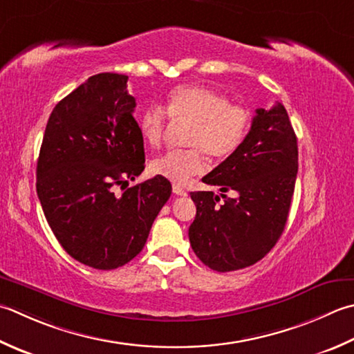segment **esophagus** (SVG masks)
<instances>
[{
	"instance_id": "1",
	"label": "esophagus",
	"mask_w": 354,
	"mask_h": 354,
	"mask_svg": "<svg viewBox=\"0 0 354 354\" xmlns=\"http://www.w3.org/2000/svg\"><path fill=\"white\" fill-rule=\"evenodd\" d=\"M173 193H175V195H178V196H184L187 192L183 189L181 185H173Z\"/></svg>"
}]
</instances>
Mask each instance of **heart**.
<instances>
[{"label":"heart","instance_id":"b5f03b06","mask_svg":"<svg viewBox=\"0 0 354 354\" xmlns=\"http://www.w3.org/2000/svg\"><path fill=\"white\" fill-rule=\"evenodd\" d=\"M192 124L187 144L192 149L169 150L150 162V170L175 184H185L207 169L205 155L224 161L236 153L252 127L250 109L233 104L228 96L205 86L173 88L165 109L151 104L140 116L142 140L151 147L162 142L167 118Z\"/></svg>","mask_w":354,"mask_h":354}]
</instances>
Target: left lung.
Wrapping results in <instances>:
<instances>
[{
  "label": "left lung",
  "mask_w": 354,
  "mask_h": 354,
  "mask_svg": "<svg viewBox=\"0 0 354 354\" xmlns=\"http://www.w3.org/2000/svg\"><path fill=\"white\" fill-rule=\"evenodd\" d=\"M296 175L297 140L286 107L256 109L239 150L203 178L219 187V196L190 193L196 216L189 239L198 258L221 273L264 258L286 228Z\"/></svg>",
  "instance_id": "8db88e82"
}]
</instances>
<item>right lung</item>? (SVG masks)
Listing matches in <instances>:
<instances>
[{
    "instance_id": "1",
    "label": "right lung",
    "mask_w": 354,
    "mask_h": 354,
    "mask_svg": "<svg viewBox=\"0 0 354 354\" xmlns=\"http://www.w3.org/2000/svg\"><path fill=\"white\" fill-rule=\"evenodd\" d=\"M127 80L93 75L61 100L37 164V193L55 238L73 259L96 270L133 259L171 195L169 179L158 175L126 189L145 162Z\"/></svg>"
}]
</instances>
